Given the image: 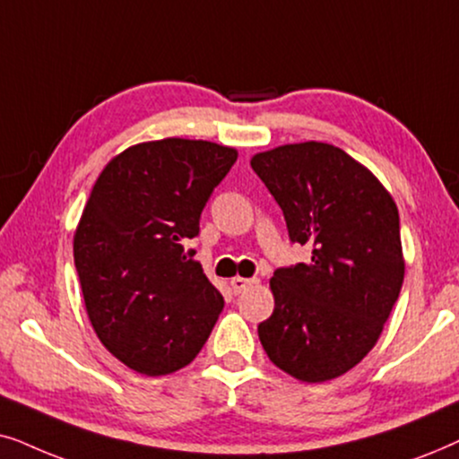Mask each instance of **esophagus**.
<instances>
[{
	"label": "esophagus",
	"mask_w": 459,
	"mask_h": 459,
	"mask_svg": "<svg viewBox=\"0 0 459 459\" xmlns=\"http://www.w3.org/2000/svg\"><path fill=\"white\" fill-rule=\"evenodd\" d=\"M255 283H258V279H243V277L230 279V287H233L235 296H239V293H243V291L247 290V287H252Z\"/></svg>",
	"instance_id": "esophagus-1"
}]
</instances>
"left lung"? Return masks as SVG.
<instances>
[{
  "label": "left lung",
  "mask_w": 459,
  "mask_h": 459,
  "mask_svg": "<svg viewBox=\"0 0 459 459\" xmlns=\"http://www.w3.org/2000/svg\"><path fill=\"white\" fill-rule=\"evenodd\" d=\"M310 260L277 268L274 310L258 325L268 359L302 382L333 380L376 346L401 293L399 210L374 174L333 144L252 159Z\"/></svg>",
  "instance_id": "left-lung-1"
}]
</instances>
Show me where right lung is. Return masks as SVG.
Wrapping results in <instances>:
<instances>
[{
    "label": "right lung",
    "mask_w": 459,
    "mask_h": 459,
    "mask_svg": "<svg viewBox=\"0 0 459 459\" xmlns=\"http://www.w3.org/2000/svg\"><path fill=\"white\" fill-rule=\"evenodd\" d=\"M237 151L166 138L130 146L98 176L73 254L102 344L127 368L163 376L210 338L224 298L185 243Z\"/></svg>",
    "instance_id": "obj_1"
}]
</instances>
